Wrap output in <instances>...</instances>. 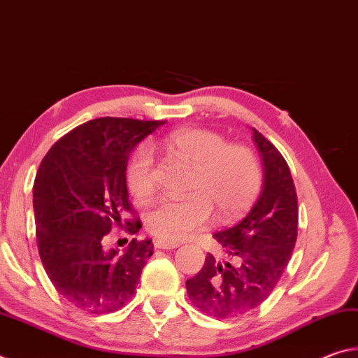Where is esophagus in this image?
<instances>
[{"instance_id":"1","label":"esophagus","mask_w":358,"mask_h":358,"mask_svg":"<svg viewBox=\"0 0 358 358\" xmlns=\"http://www.w3.org/2000/svg\"><path fill=\"white\" fill-rule=\"evenodd\" d=\"M178 243H171V241H164V240H155V248L157 250H173L177 248Z\"/></svg>"}]
</instances>
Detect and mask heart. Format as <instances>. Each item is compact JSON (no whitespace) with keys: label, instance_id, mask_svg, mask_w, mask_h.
<instances>
[{"label":"heart","instance_id":"heart-1","mask_svg":"<svg viewBox=\"0 0 358 358\" xmlns=\"http://www.w3.org/2000/svg\"><path fill=\"white\" fill-rule=\"evenodd\" d=\"M169 155L192 167L183 199H157L145 213V226L155 237L177 243L191 232L203 229L211 220L213 207L221 221L237 220L252 207L262 189V166L251 148L227 143L210 129L189 128L172 132L162 141ZM126 183L138 201L155 191L153 155L142 145L132 155Z\"/></svg>","mask_w":358,"mask_h":358}]
</instances>
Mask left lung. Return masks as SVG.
I'll use <instances>...</instances> for the list:
<instances>
[{"mask_svg":"<svg viewBox=\"0 0 358 358\" xmlns=\"http://www.w3.org/2000/svg\"><path fill=\"white\" fill-rule=\"evenodd\" d=\"M252 134L264 162L262 192L243 221L213 235L234 264L216 262L207 254L202 270L186 281L194 305L217 319L262 305L286 270L296 241L299 203L287 162L259 131L252 128Z\"/></svg>","mask_w":358,"mask_h":358,"instance_id":"left-lung-1","label":"left lung"}]
</instances>
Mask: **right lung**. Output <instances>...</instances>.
<instances>
[{
    "label": "right lung",
    "instance_id": "obj_1",
    "mask_svg": "<svg viewBox=\"0 0 358 358\" xmlns=\"http://www.w3.org/2000/svg\"><path fill=\"white\" fill-rule=\"evenodd\" d=\"M166 121L104 117L77 126L48 150L33 186L36 238L47 276L78 310L102 314L123 308L153 254L151 240L132 238L123 254L102 238L123 227L132 208L126 167L138 142ZM134 235L141 220H124Z\"/></svg>",
    "mask_w": 358,
    "mask_h": 358
}]
</instances>
